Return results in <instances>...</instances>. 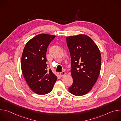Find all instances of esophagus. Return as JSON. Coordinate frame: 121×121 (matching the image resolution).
<instances>
[{
  "label": "esophagus",
  "instance_id": "1",
  "mask_svg": "<svg viewBox=\"0 0 121 121\" xmlns=\"http://www.w3.org/2000/svg\"><path fill=\"white\" fill-rule=\"evenodd\" d=\"M65 74V71H62V72H61L60 73V75L61 76H64Z\"/></svg>",
  "mask_w": 121,
  "mask_h": 121
}]
</instances>
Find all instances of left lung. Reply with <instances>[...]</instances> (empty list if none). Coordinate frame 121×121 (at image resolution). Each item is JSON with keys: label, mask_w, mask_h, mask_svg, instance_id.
I'll list each match as a JSON object with an SVG mask.
<instances>
[{"label": "left lung", "mask_w": 121, "mask_h": 121, "mask_svg": "<svg viewBox=\"0 0 121 121\" xmlns=\"http://www.w3.org/2000/svg\"><path fill=\"white\" fill-rule=\"evenodd\" d=\"M66 39L73 79L68 91L74 95L82 96L91 91L99 77L101 55L97 45L87 35L79 34Z\"/></svg>", "instance_id": "8db88e82"}]
</instances>
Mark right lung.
Instances as JSON below:
<instances>
[{
    "instance_id": "obj_1",
    "label": "right lung",
    "mask_w": 121,
    "mask_h": 121,
    "mask_svg": "<svg viewBox=\"0 0 121 121\" xmlns=\"http://www.w3.org/2000/svg\"><path fill=\"white\" fill-rule=\"evenodd\" d=\"M55 35L40 34L25 45L21 60L24 78L31 90L39 95L50 92L57 80L51 69H48L46 53Z\"/></svg>"
}]
</instances>
